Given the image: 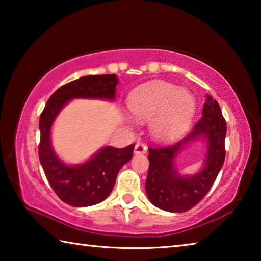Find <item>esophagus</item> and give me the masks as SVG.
Returning a JSON list of instances; mask_svg holds the SVG:
<instances>
[{
	"label": "esophagus",
	"instance_id": "34e87169",
	"mask_svg": "<svg viewBox=\"0 0 261 261\" xmlns=\"http://www.w3.org/2000/svg\"><path fill=\"white\" fill-rule=\"evenodd\" d=\"M147 152V147L146 145L143 144V143H137L136 146H135V153L136 154H144Z\"/></svg>",
	"mask_w": 261,
	"mask_h": 261
}]
</instances>
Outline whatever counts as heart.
Here are the masks:
<instances>
[{"label":"heart","instance_id":"obj_1","mask_svg":"<svg viewBox=\"0 0 261 261\" xmlns=\"http://www.w3.org/2000/svg\"><path fill=\"white\" fill-rule=\"evenodd\" d=\"M131 114L138 121L151 120L153 137L174 140L183 134L194 113V100L189 92L171 83L155 81L140 86L127 101Z\"/></svg>","mask_w":261,"mask_h":261}]
</instances>
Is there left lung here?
I'll return each mask as SVG.
<instances>
[{"label": "left lung", "mask_w": 261, "mask_h": 261, "mask_svg": "<svg viewBox=\"0 0 261 261\" xmlns=\"http://www.w3.org/2000/svg\"><path fill=\"white\" fill-rule=\"evenodd\" d=\"M226 132L227 123L218 101L207 96L202 116L183 140L168 146L149 147L145 189L152 204L171 213H182L201 201L223 166ZM200 135L206 136L209 143L204 169L191 178H183L173 168L174 155L183 144Z\"/></svg>", "instance_id": "1"}]
</instances>
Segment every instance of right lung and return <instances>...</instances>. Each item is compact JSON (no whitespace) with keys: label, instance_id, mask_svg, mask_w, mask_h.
I'll return each mask as SVG.
<instances>
[{"label":"right lung","instance_id":"obj_1","mask_svg":"<svg viewBox=\"0 0 261 261\" xmlns=\"http://www.w3.org/2000/svg\"><path fill=\"white\" fill-rule=\"evenodd\" d=\"M117 78L115 74L85 76L61 86L48 99L39 121V160L60 199L74 207L99 204L112 192L121 168L131 160L135 144L124 148L107 146L83 165L67 166L53 152L50 126L60 110L73 98L113 100Z\"/></svg>","mask_w":261,"mask_h":261}]
</instances>
